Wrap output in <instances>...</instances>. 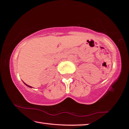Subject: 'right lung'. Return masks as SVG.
<instances>
[{
	"label": "right lung",
	"instance_id": "1",
	"mask_svg": "<svg viewBox=\"0 0 129 129\" xmlns=\"http://www.w3.org/2000/svg\"><path fill=\"white\" fill-rule=\"evenodd\" d=\"M24 84H25V83H24ZM25 85H27V86H28V87H29V88H32V87H31V86H29V85H27V84H25Z\"/></svg>",
	"mask_w": 129,
	"mask_h": 129
}]
</instances>
